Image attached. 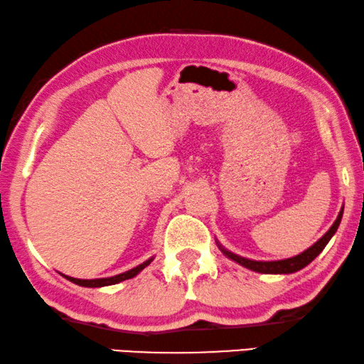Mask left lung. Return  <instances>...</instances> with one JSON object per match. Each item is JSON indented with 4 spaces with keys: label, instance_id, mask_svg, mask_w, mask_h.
<instances>
[{
    "label": "left lung",
    "instance_id": "left-lung-1",
    "mask_svg": "<svg viewBox=\"0 0 364 364\" xmlns=\"http://www.w3.org/2000/svg\"><path fill=\"white\" fill-rule=\"evenodd\" d=\"M341 215H343V209L340 210V214L337 217V220L333 222V225L330 227V230L325 234L321 240L314 243L311 248H307L306 252L297 255L294 258H287V259H279V262H253V259H247V258H242V257H237V255L230 253V252H224L227 257L230 259H234V262L240 263L242 267L245 268H250L253 271H257V273H264V274H287V273H294V271H299L304 267H307L309 263L312 262L314 258L317 257L318 253H321L325 245H327L330 238L333 237L335 232H337L338 225H340V220H341Z\"/></svg>",
    "mask_w": 364,
    "mask_h": 364
}]
</instances>
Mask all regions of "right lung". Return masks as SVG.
<instances>
[{"mask_svg":"<svg viewBox=\"0 0 364 364\" xmlns=\"http://www.w3.org/2000/svg\"><path fill=\"white\" fill-rule=\"evenodd\" d=\"M151 259H149V262H145L142 264H139L137 268L134 269H129L126 271V273L122 274H117V276H111V278H101V279H77V278H70V276H65L68 281H72V283L78 284V286H85V287H101V286H111V284H117L121 283V281H126V279H130L134 278L135 274H139L140 271H142L147 264H150Z\"/></svg>","mask_w":364,"mask_h":364,"instance_id":"1","label":"right lung"}]
</instances>
